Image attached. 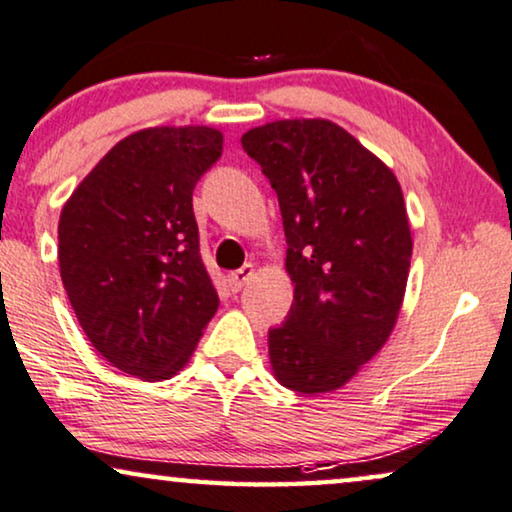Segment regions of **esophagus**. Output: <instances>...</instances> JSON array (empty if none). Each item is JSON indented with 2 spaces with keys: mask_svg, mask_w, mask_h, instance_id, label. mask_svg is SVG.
Returning a JSON list of instances; mask_svg holds the SVG:
<instances>
[{
  "mask_svg": "<svg viewBox=\"0 0 512 512\" xmlns=\"http://www.w3.org/2000/svg\"><path fill=\"white\" fill-rule=\"evenodd\" d=\"M252 276H255V267H252V264H243V267L241 269H238V271H234V274H231L229 276V288L231 290H234V292H238V290H241L243 288V285L245 283H248L250 281V278Z\"/></svg>",
  "mask_w": 512,
  "mask_h": 512,
  "instance_id": "1",
  "label": "esophagus"
}]
</instances>
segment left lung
Returning <instances> with one entry per match:
<instances>
[{
	"label": "left lung",
	"mask_w": 512,
	"mask_h": 512,
	"mask_svg": "<svg viewBox=\"0 0 512 512\" xmlns=\"http://www.w3.org/2000/svg\"><path fill=\"white\" fill-rule=\"evenodd\" d=\"M241 145L262 166L283 215L295 299L269 330L281 386L330 393L388 342L405 299L412 231L398 177L327 119L250 128Z\"/></svg>",
	"instance_id": "8db88e82"
}]
</instances>
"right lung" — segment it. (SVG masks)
<instances>
[{
	"label": "right lung",
	"instance_id": "right-lung-1",
	"mask_svg": "<svg viewBox=\"0 0 512 512\" xmlns=\"http://www.w3.org/2000/svg\"><path fill=\"white\" fill-rule=\"evenodd\" d=\"M222 140L210 126L135 131L60 213V278L81 330L109 365L142 381L180 372L220 306L192 194Z\"/></svg>",
	"mask_w": 512,
	"mask_h": 512
}]
</instances>
